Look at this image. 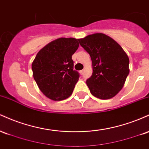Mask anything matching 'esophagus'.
<instances>
[{
    "instance_id": "34e87169",
    "label": "esophagus",
    "mask_w": 149,
    "mask_h": 149,
    "mask_svg": "<svg viewBox=\"0 0 149 149\" xmlns=\"http://www.w3.org/2000/svg\"><path fill=\"white\" fill-rule=\"evenodd\" d=\"M84 70H81V71H80V73L81 75H83V73H84Z\"/></svg>"
}]
</instances>
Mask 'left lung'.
<instances>
[{"label":"left lung","instance_id":"8db88e82","mask_svg":"<svg viewBox=\"0 0 149 149\" xmlns=\"http://www.w3.org/2000/svg\"><path fill=\"white\" fill-rule=\"evenodd\" d=\"M90 54L93 72L86 80L93 96L108 100L123 88L129 74V58L121 46L104 33H94L78 39Z\"/></svg>","mask_w":149,"mask_h":149}]
</instances>
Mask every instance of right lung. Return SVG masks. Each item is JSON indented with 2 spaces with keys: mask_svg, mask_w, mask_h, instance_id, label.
Wrapping results in <instances>:
<instances>
[{
  "mask_svg": "<svg viewBox=\"0 0 149 149\" xmlns=\"http://www.w3.org/2000/svg\"><path fill=\"white\" fill-rule=\"evenodd\" d=\"M79 47L73 38H60L38 52L32 63L34 80L50 100L61 101L72 94L80 74L73 70L72 55Z\"/></svg>",
  "mask_w": 149,
  "mask_h": 149,
  "instance_id": "right-lung-1",
  "label": "right lung"
}]
</instances>
